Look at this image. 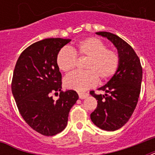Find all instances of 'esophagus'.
I'll return each mask as SVG.
<instances>
[{"label":"esophagus","mask_w":155,"mask_h":155,"mask_svg":"<svg viewBox=\"0 0 155 155\" xmlns=\"http://www.w3.org/2000/svg\"><path fill=\"white\" fill-rule=\"evenodd\" d=\"M88 92H80L79 93V97H80V99H84L86 97H88Z\"/></svg>","instance_id":"34e87169"}]
</instances>
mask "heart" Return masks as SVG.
<instances>
[{"label": "heart", "mask_w": 155, "mask_h": 155, "mask_svg": "<svg viewBox=\"0 0 155 155\" xmlns=\"http://www.w3.org/2000/svg\"><path fill=\"white\" fill-rule=\"evenodd\" d=\"M77 57L86 58L83 71H74L64 78V85L69 89L83 92L105 81L115 75L120 64V55L108 49L103 41L97 38H87L78 42L75 47H63L58 51L56 63L64 72L70 71L76 65Z\"/></svg>", "instance_id": "obj_1"}]
</instances>
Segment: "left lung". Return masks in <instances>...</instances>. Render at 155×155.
<instances>
[{
	"mask_svg": "<svg viewBox=\"0 0 155 155\" xmlns=\"http://www.w3.org/2000/svg\"><path fill=\"white\" fill-rule=\"evenodd\" d=\"M107 38L117 47L120 64L117 72L104 86L98 90L104 95L90 94L97 100V107L91 113V120L97 127L107 131L120 129L127 122L137 106L142 80L141 62L132 47L117 35L97 32Z\"/></svg>",
	"mask_w": 155,
	"mask_h": 155,
	"instance_id": "left-lung-1",
	"label": "left lung"
}]
</instances>
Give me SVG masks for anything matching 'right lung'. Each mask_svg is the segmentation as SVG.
Here are the masks:
<instances>
[{
	"label": "right lung",
	"instance_id": "add662e5",
	"mask_svg": "<svg viewBox=\"0 0 155 155\" xmlns=\"http://www.w3.org/2000/svg\"><path fill=\"white\" fill-rule=\"evenodd\" d=\"M71 39L46 38L21 54L13 71L11 88L19 113L41 134L53 136L68 125V114L79 98L74 90L62 91V75L56 57ZM60 92L54 101L53 94Z\"/></svg>",
	"mask_w": 155,
	"mask_h": 155
}]
</instances>
